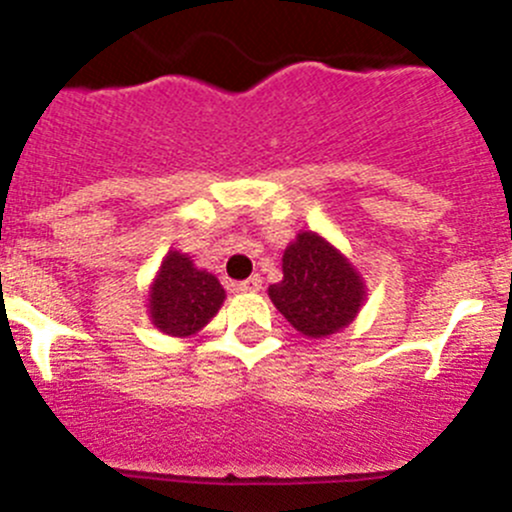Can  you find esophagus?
I'll return each mask as SVG.
<instances>
[{
	"mask_svg": "<svg viewBox=\"0 0 512 512\" xmlns=\"http://www.w3.org/2000/svg\"><path fill=\"white\" fill-rule=\"evenodd\" d=\"M262 287V277L260 275H252V277H247L245 282H240V285H237V289H240V292H257V289Z\"/></svg>",
	"mask_w": 512,
	"mask_h": 512,
	"instance_id": "34e87169",
	"label": "esophagus"
}]
</instances>
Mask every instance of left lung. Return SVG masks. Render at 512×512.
<instances>
[{"label":"left lung","instance_id":"left-lung-1","mask_svg":"<svg viewBox=\"0 0 512 512\" xmlns=\"http://www.w3.org/2000/svg\"><path fill=\"white\" fill-rule=\"evenodd\" d=\"M282 272V282L270 285V299L304 337L339 332L364 302L354 267L314 232H299L282 257Z\"/></svg>","mask_w":512,"mask_h":512}]
</instances>
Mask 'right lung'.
<instances>
[{
  "label": "right lung",
  "mask_w": 512,
  "mask_h": 512,
  "mask_svg": "<svg viewBox=\"0 0 512 512\" xmlns=\"http://www.w3.org/2000/svg\"><path fill=\"white\" fill-rule=\"evenodd\" d=\"M225 289L210 272L195 270L190 257L170 252L151 292V317L160 332L188 337L218 314Z\"/></svg>",
  "instance_id": "1"
}]
</instances>
